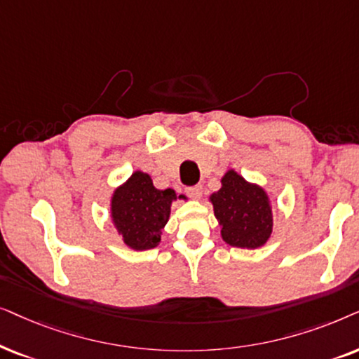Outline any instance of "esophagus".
Listing matches in <instances>:
<instances>
[{
    "label": "esophagus",
    "instance_id": "1",
    "mask_svg": "<svg viewBox=\"0 0 359 359\" xmlns=\"http://www.w3.org/2000/svg\"><path fill=\"white\" fill-rule=\"evenodd\" d=\"M187 194L192 198H200L202 197V185H194V187H189Z\"/></svg>",
    "mask_w": 359,
    "mask_h": 359
}]
</instances>
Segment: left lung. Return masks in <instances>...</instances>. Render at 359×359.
I'll return each instance as SVG.
<instances>
[{"label": "left lung", "mask_w": 359, "mask_h": 359, "mask_svg": "<svg viewBox=\"0 0 359 359\" xmlns=\"http://www.w3.org/2000/svg\"><path fill=\"white\" fill-rule=\"evenodd\" d=\"M224 243L256 250L272 233V207L266 190L248 182L235 170L222 177V189L210 195Z\"/></svg>", "instance_id": "8db88e82"}]
</instances>
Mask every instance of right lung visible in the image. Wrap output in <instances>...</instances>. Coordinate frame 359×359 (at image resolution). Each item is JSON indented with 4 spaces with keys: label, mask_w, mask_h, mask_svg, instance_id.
<instances>
[{
    "label": "right lung",
    "mask_w": 359,
    "mask_h": 359,
    "mask_svg": "<svg viewBox=\"0 0 359 359\" xmlns=\"http://www.w3.org/2000/svg\"><path fill=\"white\" fill-rule=\"evenodd\" d=\"M177 198L172 189L159 190L146 172L136 170L113 192L111 219L124 245L146 251L159 245L162 228L169 222L170 205Z\"/></svg>",
    "instance_id": "obj_1"
}]
</instances>
